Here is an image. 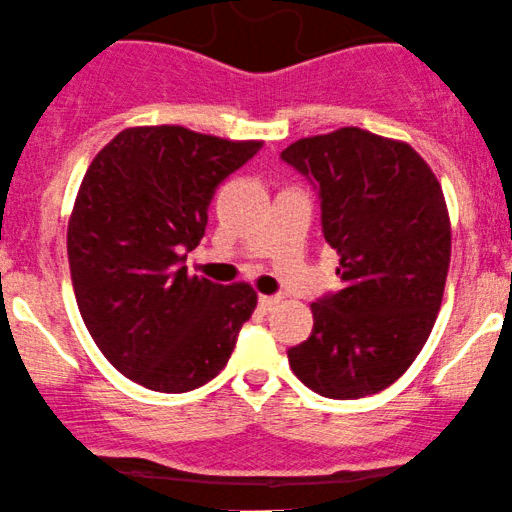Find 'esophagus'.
I'll list each match as a JSON object with an SVG mask.
<instances>
[{
  "label": "esophagus",
  "instance_id": "obj_1",
  "mask_svg": "<svg viewBox=\"0 0 512 512\" xmlns=\"http://www.w3.org/2000/svg\"><path fill=\"white\" fill-rule=\"evenodd\" d=\"M278 302H280V297H275V295H261V297H258V307H261V312H271V309Z\"/></svg>",
  "mask_w": 512,
  "mask_h": 512
}]
</instances>
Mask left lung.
Segmentation results:
<instances>
[{
  "label": "left lung",
  "instance_id": "8db88e82",
  "mask_svg": "<svg viewBox=\"0 0 512 512\" xmlns=\"http://www.w3.org/2000/svg\"><path fill=\"white\" fill-rule=\"evenodd\" d=\"M280 159L314 186L343 287L312 304L314 329L287 350L329 399L394 384L426 346L450 268L445 195L416 149L360 128L304 137Z\"/></svg>",
  "mask_w": 512,
  "mask_h": 512
}]
</instances>
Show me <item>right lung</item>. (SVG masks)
Wrapping results in <instances>:
<instances>
[{
    "mask_svg": "<svg viewBox=\"0 0 512 512\" xmlns=\"http://www.w3.org/2000/svg\"><path fill=\"white\" fill-rule=\"evenodd\" d=\"M263 142L181 125L118 132L86 169L67 227L79 312L120 375L181 394L220 375L256 309L246 283L188 275L217 186Z\"/></svg>",
    "mask_w": 512,
    "mask_h": 512,
    "instance_id": "add662e5",
    "label": "right lung"
}]
</instances>
